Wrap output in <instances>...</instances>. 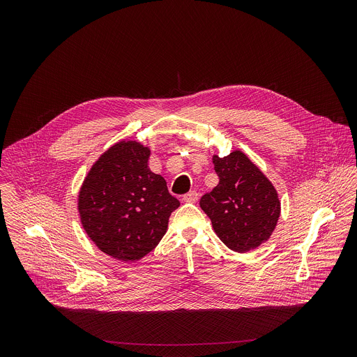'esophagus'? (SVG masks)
Here are the masks:
<instances>
[{
	"mask_svg": "<svg viewBox=\"0 0 357 357\" xmlns=\"http://www.w3.org/2000/svg\"><path fill=\"white\" fill-rule=\"evenodd\" d=\"M183 202H189V203H195V202H197V199H199V193L196 192V190H190V192H188L186 195H183Z\"/></svg>",
	"mask_w": 357,
	"mask_h": 357,
	"instance_id": "1",
	"label": "esophagus"
}]
</instances>
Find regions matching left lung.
Returning a JSON list of instances; mask_svg holds the SVG:
<instances>
[{
    "mask_svg": "<svg viewBox=\"0 0 357 357\" xmlns=\"http://www.w3.org/2000/svg\"><path fill=\"white\" fill-rule=\"evenodd\" d=\"M219 183L200 197V208L212 220L219 238L233 251L247 252L266 243L278 222L281 203L270 179L236 149L213 155Z\"/></svg>",
    "mask_w": 357,
    "mask_h": 357,
    "instance_id": "1",
    "label": "left lung"
}]
</instances>
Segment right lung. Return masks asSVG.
Masks as SVG:
<instances>
[{
    "label": "right lung",
    "instance_id": "right-lung-1",
    "mask_svg": "<svg viewBox=\"0 0 357 357\" xmlns=\"http://www.w3.org/2000/svg\"><path fill=\"white\" fill-rule=\"evenodd\" d=\"M149 154L137 141L114 144L93 164L79 192L83 229L120 261H137L154 250L181 205L165 179L148 168Z\"/></svg>",
    "mask_w": 357,
    "mask_h": 357
}]
</instances>
